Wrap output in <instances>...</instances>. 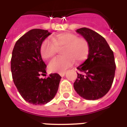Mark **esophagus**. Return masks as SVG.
<instances>
[{
	"label": "esophagus",
	"mask_w": 127,
	"mask_h": 127,
	"mask_svg": "<svg viewBox=\"0 0 127 127\" xmlns=\"http://www.w3.org/2000/svg\"><path fill=\"white\" fill-rule=\"evenodd\" d=\"M65 73H66V72L65 71H64V72H59V75L61 76H62V77H63V76H64L65 75Z\"/></svg>",
	"instance_id": "1"
}]
</instances>
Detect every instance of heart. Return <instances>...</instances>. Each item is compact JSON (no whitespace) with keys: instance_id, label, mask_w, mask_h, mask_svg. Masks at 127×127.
I'll return each instance as SVG.
<instances>
[{"instance_id":"1","label":"heart","mask_w":127,"mask_h":127,"mask_svg":"<svg viewBox=\"0 0 127 127\" xmlns=\"http://www.w3.org/2000/svg\"><path fill=\"white\" fill-rule=\"evenodd\" d=\"M52 41L46 39L41 47L40 53L45 60L55 57L58 49L63 50L64 57L53 60L49 64V69L53 72H61L70 67L76 61L82 63L86 59L90 53V43L86 39L78 37L70 32H63L55 35Z\"/></svg>"}]
</instances>
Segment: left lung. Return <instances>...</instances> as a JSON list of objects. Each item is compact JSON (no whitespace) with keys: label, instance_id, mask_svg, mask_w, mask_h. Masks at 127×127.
<instances>
[{"label":"left lung","instance_id":"left-lung-1","mask_svg":"<svg viewBox=\"0 0 127 127\" xmlns=\"http://www.w3.org/2000/svg\"><path fill=\"white\" fill-rule=\"evenodd\" d=\"M76 32L88 41L90 50L88 59L77 67L79 72L74 88L86 99H98L112 86L116 68L113 52L104 37L94 31L82 28Z\"/></svg>","mask_w":127,"mask_h":127}]
</instances>
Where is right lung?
I'll return each mask as SVG.
<instances>
[{
	"label": "right lung",
	"mask_w": 127,
	"mask_h": 127,
	"mask_svg": "<svg viewBox=\"0 0 127 127\" xmlns=\"http://www.w3.org/2000/svg\"><path fill=\"white\" fill-rule=\"evenodd\" d=\"M48 30L33 29L21 37L15 44L11 58L14 83L24 100L34 105H43L54 98L61 76L57 73L45 75L47 65L40 49L49 35Z\"/></svg>",
	"instance_id": "add662e5"
}]
</instances>
